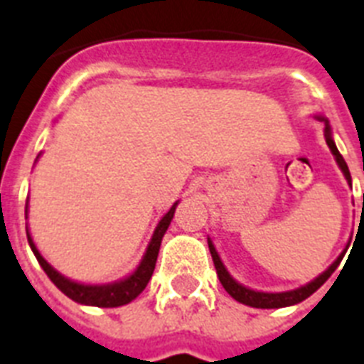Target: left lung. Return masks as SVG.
Masks as SVG:
<instances>
[{"label": "left lung", "instance_id": "left-lung-1", "mask_svg": "<svg viewBox=\"0 0 364 364\" xmlns=\"http://www.w3.org/2000/svg\"><path fill=\"white\" fill-rule=\"evenodd\" d=\"M321 120L327 124V120H325V118H321ZM325 136H327V144H329L331 152H333L334 158H336V164H338V167L342 168V173H344L346 180H348V182L351 184L350 168H348V164H346L344 158H342V154L338 152V148H336L334 141L331 139L329 124H327V127H325ZM208 248H210L212 261H214V267H216L218 278H220V282H222V286L225 287V291H228L229 295L235 299V301L242 302V304H246V306H254V308H284V306H291V304H297V302L304 301V299L310 297L314 291H318L319 287L323 286L325 282L329 280L331 274H333L334 270H336V267H338L340 261H342V257H344V255H340L338 259L334 261L329 269L325 270L323 274H319L316 280H312L310 284H306V286L299 287V289H293V291H284V293H263V291H254V289H248V287L240 286L238 282L232 280L231 274L228 272V269L223 267L222 259H220V255H218L216 248H214V244H212L210 240H208Z\"/></svg>", "mask_w": 364, "mask_h": 364}]
</instances>
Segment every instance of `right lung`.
<instances>
[{
    "label": "right lung",
    "instance_id": "1",
    "mask_svg": "<svg viewBox=\"0 0 364 364\" xmlns=\"http://www.w3.org/2000/svg\"><path fill=\"white\" fill-rule=\"evenodd\" d=\"M176 205H178V203H174V205L171 206V210L159 220L158 228L154 231L152 240L148 244L146 254H144V257H142L141 264L136 267L135 272H133L132 276L124 278V280L114 282V284H107V286H86V284H77V282L67 280L65 276H62L58 270H54L50 264L46 263L45 257L39 254V250H37V246H35L33 240H31L30 232H28V242H30L35 257H37L39 264L46 272V276L50 278L52 284H54L60 291L65 293L67 297L73 299L75 302H80V304H90V306H122V304H127V302H132L133 299L139 297L142 293V289L148 286L150 278H152V272L154 269H156V261H158L159 246H161V238H164L168 223L173 220ZM26 208H28V206H26Z\"/></svg>",
    "mask_w": 364,
    "mask_h": 364
}]
</instances>
